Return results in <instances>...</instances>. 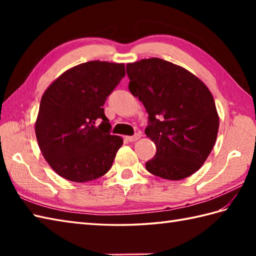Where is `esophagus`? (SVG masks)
I'll use <instances>...</instances> for the list:
<instances>
[{
  "mask_svg": "<svg viewBox=\"0 0 256 256\" xmlns=\"http://www.w3.org/2000/svg\"><path fill=\"white\" fill-rule=\"evenodd\" d=\"M140 134L136 133V134L132 135V136H126V140H128V142H135V140H140Z\"/></svg>",
  "mask_w": 256,
  "mask_h": 256,
  "instance_id": "1",
  "label": "esophagus"
}]
</instances>
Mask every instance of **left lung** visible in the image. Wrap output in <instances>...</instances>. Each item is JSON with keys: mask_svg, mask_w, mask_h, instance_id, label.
I'll return each mask as SVG.
<instances>
[{"mask_svg": "<svg viewBox=\"0 0 256 256\" xmlns=\"http://www.w3.org/2000/svg\"><path fill=\"white\" fill-rule=\"evenodd\" d=\"M128 90L148 113L145 128L156 154L145 164L153 175L180 180L202 166L219 128L214 96L188 70L160 58L128 64Z\"/></svg>", "mask_w": 256, "mask_h": 256, "instance_id": "obj_1", "label": "left lung"}]
</instances>
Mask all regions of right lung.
<instances>
[{
	"mask_svg": "<svg viewBox=\"0 0 256 256\" xmlns=\"http://www.w3.org/2000/svg\"><path fill=\"white\" fill-rule=\"evenodd\" d=\"M124 76L123 64L88 62L64 72L42 94L36 138L59 176L86 182L111 168L123 140L110 134L103 106Z\"/></svg>",
	"mask_w": 256,
	"mask_h": 256,
	"instance_id": "1",
	"label": "right lung"
}]
</instances>
